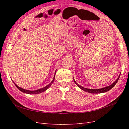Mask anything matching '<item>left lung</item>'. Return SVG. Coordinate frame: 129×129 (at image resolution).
<instances>
[{
  "label": "left lung",
  "instance_id": "obj_1",
  "mask_svg": "<svg viewBox=\"0 0 129 129\" xmlns=\"http://www.w3.org/2000/svg\"><path fill=\"white\" fill-rule=\"evenodd\" d=\"M120 77V75L119 76V77H118V79H117L114 83H113L112 84H111V85H109V86L108 87H104V88H101V89H87V88H85L81 86V85H80L79 84H78L76 82V81L74 80V82L75 83V84L77 85L78 87H79L80 88H81L82 90H83L86 91V92H89V93H103V92H107L109 90H110L111 89H112L113 87H114L115 84L117 83V82L118 80H119V78Z\"/></svg>",
  "mask_w": 129,
  "mask_h": 129
}]
</instances>
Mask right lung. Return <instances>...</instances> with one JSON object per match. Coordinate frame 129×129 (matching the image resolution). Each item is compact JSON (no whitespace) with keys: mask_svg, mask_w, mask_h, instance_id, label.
I'll use <instances>...</instances> for the list:
<instances>
[{"mask_svg":"<svg viewBox=\"0 0 129 129\" xmlns=\"http://www.w3.org/2000/svg\"><path fill=\"white\" fill-rule=\"evenodd\" d=\"M55 73H56V71H55ZM55 74H56V73H55ZM55 75H54V76H55ZM54 79H55V76L54 77V79H53V81H52V82L50 83V84H49L48 85H47V86L45 87L44 88H41V89H38V90H34V91L28 90H26V89H22V88H20L19 87H18L17 84H15L14 82H13V83H14V84H15V86L17 87V88L18 89L20 90L21 91H22V92H23L26 93H28V94H38V93H41V92H42L45 91V90H46L50 86V85H52V84L53 83V82H54Z\"/></svg>","mask_w":129,"mask_h":129,"instance_id":"add662e5","label":"right lung"}]
</instances>
